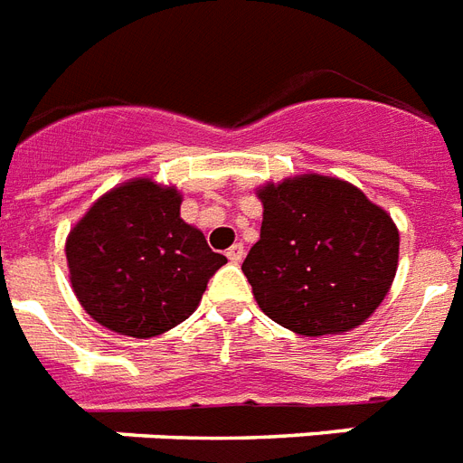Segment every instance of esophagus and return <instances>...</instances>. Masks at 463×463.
Here are the masks:
<instances>
[{"label":"esophagus","mask_w":463,"mask_h":463,"mask_svg":"<svg viewBox=\"0 0 463 463\" xmlns=\"http://www.w3.org/2000/svg\"><path fill=\"white\" fill-rule=\"evenodd\" d=\"M243 255H246V249H243V243H234V246H232V249L227 250V258L232 262H236V265H239V262L243 260Z\"/></svg>","instance_id":"34e87169"}]
</instances>
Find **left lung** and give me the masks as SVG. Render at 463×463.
I'll return each mask as SVG.
<instances>
[{
	"instance_id": "8db88e82",
	"label": "left lung",
	"mask_w": 463,
	"mask_h": 463,
	"mask_svg": "<svg viewBox=\"0 0 463 463\" xmlns=\"http://www.w3.org/2000/svg\"><path fill=\"white\" fill-rule=\"evenodd\" d=\"M258 198L260 239L241 269L262 313L303 336L365 323L397 275L399 229L390 213L323 174L269 181Z\"/></svg>"
}]
</instances>
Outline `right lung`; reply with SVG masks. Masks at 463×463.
<instances>
[{"label":"right lung","mask_w":463,"mask_h":463,"mask_svg":"<svg viewBox=\"0 0 463 463\" xmlns=\"http://www.w3.org/2000/svg\"><path fill=\"white\" fill-rule=\"evenodd\" d=\"M73 294L88 316L147 339L184 323L227 262L181 220L176 186L138 176L92 203L66 236Z\"/></svg>","instance_id":"obj_1"}]
</instances>
